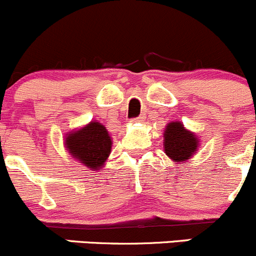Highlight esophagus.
Masks as SVG:
<instances>
[{
	"label": "esophagus",
	"mask_w": 256,
	"mask_h": 256,
	"mask_svg": "<svg viewBox=\"0 0 256 256\" xmlns=\"http://www.w3.org/2000/svg\"><path fill=\"white\" fill-rule=\"evenodd\" d=\"M144 115H140L138 118H135V119H132L131 121H132V122H141V121H144Z\"/></svg>",
	"instance_id": "34e87169"
}]
</instances>
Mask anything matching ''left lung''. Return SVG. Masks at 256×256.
<instances>
[{
    "label": "left lung",
    "mask_w": 256,
    "mask_h": 256,
    "mask_svg": "<svg viewBox=\"0 0 256 256\" xmlns=\"http://www.w3.org/2000/svg\"><path fill=\"white\" fill-rule=\"evenodd\" d=\"M198 146V137L186 131L182 122L168 124L164 132V152L176 162L188 160L196 152Z\"/></svg>",
    "instance_id": "left-lung-1"
}]
</instances>
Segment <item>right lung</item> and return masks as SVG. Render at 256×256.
Returning a JSON list of instances; mask_svg holds the SVG:
<instances>
[{
  "label": "right lung",
  "instance_id": "add662e5",
  "mask_svg": "<svg viewBox=\"0 0 256 256\" xmlns=\"http://www.w3.org/2000/svg\"><path fill=\"white\" fill-rule=\"evenodd\" d=\"M68 152L90 169L104 166L112 150V138L102 124L92 121L90 125L70 134L64 140Z\"/></svg>",
  "mask_w": 256,
  "mask_h": 256
}]
</instances>
